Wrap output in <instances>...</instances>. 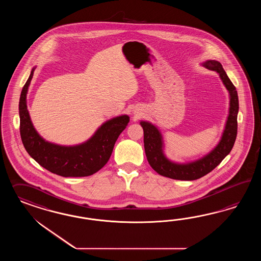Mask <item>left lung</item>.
Masks as SVG:
<instances>
[{
    "label": "left lung",
    "instance_id": "1",
    "mask_svg": "<svg viewBox=\"0 0 261 261\" xmlns=\"http://www.w3.org/2000/svg\"><path fill=\"white\" fill-rule=\"evenodd\" d=\"M202 66L219 74L229 95V115L226 120L221 139L213 150L205 156L188 163H176L167 158L164 152L165 143L158 127L149 121L141 120L143 129L144 150L151 167L157 173L181 181H193L210 173L229 155L236 142L237 135V114L239 109L237 89L229 80L221 63L216 60H206Z\"/></svg>",
    "mask_w": 261,
    "mask_h": 261
}]
</instances>
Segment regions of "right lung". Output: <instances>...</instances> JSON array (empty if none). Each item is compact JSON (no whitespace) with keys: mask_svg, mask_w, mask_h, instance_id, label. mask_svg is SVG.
Listing matches in <instances>:
<instances>
[{"mask_svg":"<svg viewBox=\"0 0 261 261\" xmlns=\"http://www.w3.org/2000/svg\"><path fill=\"white\" fill-rule=\"evenodd\" d=\"M35 67L24 84L19 101L20 134L27 152L40 166L63 177L93 175L107 164L120 133L126 128L129 116L108 119L86 142L76 145H60L43 139L32 124L27 106V94Z\"/></svg>","mask_w":261,"mask_h":261,"instance_id":"obj_1","label":"right lung"}]
</instances>
